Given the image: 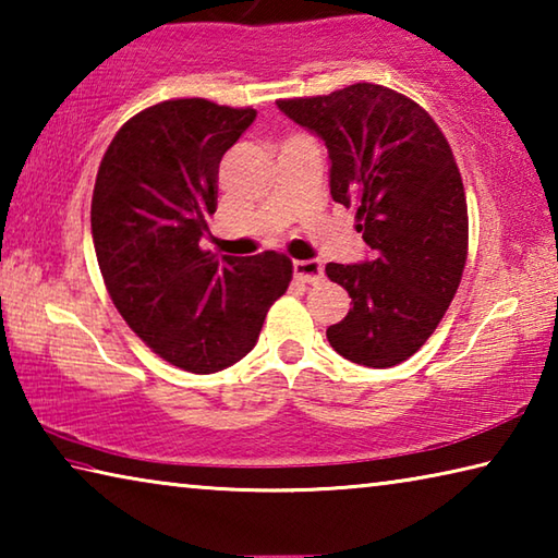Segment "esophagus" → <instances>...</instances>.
I'll use <instances>...</instances> for the list:
<instances>
[{"label": "esophagus", "instance_id": "esophagus-1", "mask_svg": "<svg viewBox=\"0 0 558 558\" xmlns=\"http://www.w3.org/2000/svg\"><path fill=\"white\" fill-rule=\"evenodd\" d=\"M292 276L300 282H319L323 280V263L319 260H295L292 263Z\"/></svg>", "mask_w": 558, "mask_h": 558}]
</instances>
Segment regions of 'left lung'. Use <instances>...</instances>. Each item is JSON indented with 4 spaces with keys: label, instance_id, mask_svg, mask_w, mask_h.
Listing matches in <instances>:
<instances>
[{
    "label": "left lung",
    "instance_id": "1",
    "mask_svg": "<svg viewBox=\"0 0 558 558\" xmlns=\"http://www.w3.org/2000/svg\"><path fill=\"white\" fill-rule=\"evenodd\" d=\"M278 108L325 140L332 199L354 206L372 248V260L327 263L352 298L329 344L372 369L401 364L436 332L465 270L468 202L448 140L418 102L376 83Z\"/></svg>",
    "mask_w": 558,
    "mask_h": 558
}]
</instances>
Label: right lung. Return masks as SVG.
Instances as JSON below:
<instances>
[{"mask_svg": "<svg viewBox=\"0 0 558 558\" xmlns=\"http://www.w3.org/2000/svg\"><path fill=\"white\" fill-rule=\"evenodd\" d=\"M256 120L204 98L157 102L130 118L102 155L90 231L112 305L165 362L211 374L258 342L292 280L288 256L216 258L202 251L219 165Z\"/></svg>", "mask_w": 558, "mask_h": 558, "instance_id": "1", "label": "right lung"}]
</instances>
